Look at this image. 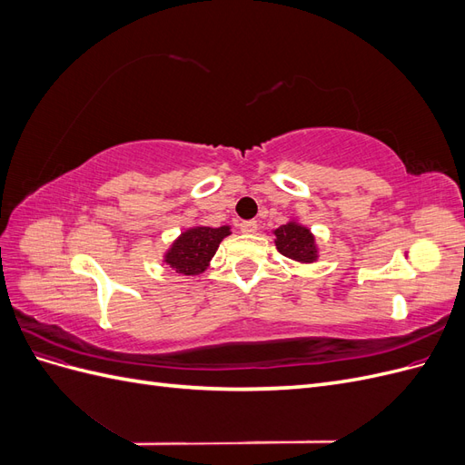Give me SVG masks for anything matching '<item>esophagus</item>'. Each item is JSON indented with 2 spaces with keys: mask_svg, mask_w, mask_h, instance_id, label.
I'll list each match as a JSON object with an SVG mask.
<instances>
[{
  "mask_svg": "<svg viewBox=\"0 0 465 465\" xmlns=\"http://www.w3.org/2000/svg\"><path fill=\"white\" fill-rule=\"evenodd\" d=\"M241 231L244 234H254L258 231V223L256 221H242L241 223Z\"/></svg>",
  "mask_w": 465,
  "mask_h": 465,
  "instance_id": "1",
  "label": "esophagus"
}]
</instances>
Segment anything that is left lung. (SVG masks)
Listing matches in <instances>:
<instances>
[{"instance_id":"8db88e82","label":"left lung","mask_w":465,"mask_h":465,"mask_svg":"<svg viewBox=\"0 0 465 465\" xmlns=\"http://www.w3.org/2000/svg\"><path fill=\"white\" fill-rule=\"evenodd\" d=\"M275 246L281 254L302 263L316 260L314 236L306 227L297 223L281 224L275 229Z\"/></svg>"}]
</instances>
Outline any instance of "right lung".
<instances>
[{
	"label": "right lung",
	"mask_w": 465,
	"mask_h": 465,
	"mask_svg": "<svg viewBox=\"0 0 465 465\" xmlns=\"http://www.w3.org/2000/svg\"><path fill=\"white\" fill-rule=\"evenodd\" d=\"M229 234V227H193L182 234L173 244L164 262L171 265L176 273L198 275L205 270L209 260L215 256L223 238Z\"/></svg>",
	"instance_id": "add662e5"
}]
</instances>
